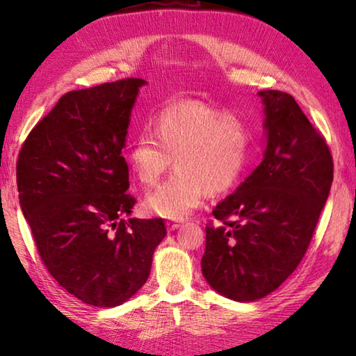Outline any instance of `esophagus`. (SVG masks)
Returning <instances> with one entry per match:
<instances>
[{
    "instance_id": "obj_1",
    "label": "esophagus",
    "mask_w": 356,
    "mask_h": 356,
    "mask_svg": "<svg viewBox=\"0 0 356 356\" xmlns=\"http://www.w3.org/2000/svg\"><path fill=\"white\" fill-rule=\"evenodd\" d=\"M180 226V221H166V227L170 229V231H174V229H177Z\"/></svg>"
}]
</instances>
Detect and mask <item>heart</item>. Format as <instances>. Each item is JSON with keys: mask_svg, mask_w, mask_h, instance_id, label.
I'll return each mask as SVG.
<instances>
[{"mask_svg": "<svg viewBox=\"0 0 356 356\" xmlns=\"http://www.w3.org/2000/svg\"><path fill=\"white\" fill-rule=\"evenodd\" d=\"M252 131L245 118L206 102L182 99L160 108L154 134L143 130L129 150L131 171L154 186L176 165V174L147 195L144 207L163 218H184L204 195L218 196L236 186L248 168Z\"/></svg>", "mask_w": 356, "mask_h": 356, "instance_id": "heart-1", "label": "heart"}]
</instances>
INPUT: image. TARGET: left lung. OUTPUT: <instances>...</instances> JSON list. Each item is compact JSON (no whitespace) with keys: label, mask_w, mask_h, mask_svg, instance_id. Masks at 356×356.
Here are the masks:
<instances>
[{"label":"left lung","mask_w":356,"mask_h":356,"mask_svg":"<svg viewBox=\"0 0 356 356\" xmlns=\"http://www.w3.org/2000/svg\"><path fill=\"white\" fill-rule=\"evenodd\" d=\"M262 163L221 201L206 226L204 278L216 292L254 301L278 289L303 259L333 182L323 135L291 94L261 91Z\"/></svg>","instance_id":"obj_1"}]
</instances>
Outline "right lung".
Segmentation results:
<instances>
[{
	"label": "right lung",
	"mask_w": 356,
	"mask_h": 356,
	"mask_svg": "<svg viewBox=\"0 0 356 356\" xmlns=\"http://www.w3.org/2000/svg\"><path fill=\"white\" fill-rule=\"evenodd\" d=\"M143 84L124 78L64 94L17 160L20 207L42 262L59 286L97 308L140 291L166 236L161 218H124L136 200L122 147Z\"/></svg>",
	"instance_id": "1"
}]
</instances>
